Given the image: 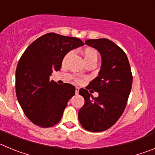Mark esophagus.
I'll return each instance as SVG.
<instances>
[{"mask_svg": "<svg viewBox=\"0 0 155 155\" xmlns=\"http://www.w3.org/2000/svg\"><path fill=\"white\" fill-rule=\"evenodd\" d=\"M79 89H80V88H79L78 87H75V93H76L77 94H78L79 93Z\"/></svg>", "mask_w": 155, "mask_h": 155, "instance_id": "1", "label": "esophagus"}]
</instances>
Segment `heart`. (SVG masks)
<instances>
[{"instance_id": "obj_1", "label": "heart", "mask_w": 155, "mask_h": 155, "mask_svg": "<svg viewBox=\"0 0 155 155\" xmlns=\"http://www.w3.org/2000/svg\"><path fill=\"white\" fill-rule=\"evenodd\" d=\"M70 55H71V53H68V54L65 56V57H64V61H67V59L69 57ZM83 55H84V60H85V61H87V60H89V59L91 58H97L96 52L94 51V50H92V49H90V48H87V49H85V50L83 51ZM77 81H80L78 80Z\"/></svg>"}]
</instances>
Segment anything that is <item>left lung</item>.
I'll return each instance as SVG.
<instances>
[{
	"instance_id": "left-lung-1",
	"label": "left lung",
	"mask_w": 155,
	"mask_h": 155,
	"mask_svg": "<svg viewBox=\"0 0 155 155\" xmlns=\"http://www.w3.org/2000/svg\"><path fill=\"white\" fill-rule=\"evenodd\" d=\"M85 43L99 52L102 66L98 76L88 84L89 88L98 92V96L93 98L87 90H79L84 104L78 112V120L87 130L102 132L114 125L124 113L133 76L126 53L114 42L98 39H88Z\"/></svg>"
}]
</instances>
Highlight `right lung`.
Here are the masks:
<instances>
[{
  "mask_svg": "<svg viewBox=\"0 0 155 155\" xmlns=\"http://www.w3.org/2000/svg\"><path fill=\"white\" fill-rule=\"evenodd\" d=\"M84 42L75 37L50 32L28 46L15 73L16 95L28 120L40 127H50L61 120L75 87L50 80L53 71H60L64 57Z\"/></svg>",
  "mask_w": 155,
  "mask_h": 155,
  "instance_id": "right-lung-1",
  "label": "right lung"
}]
</instances>
